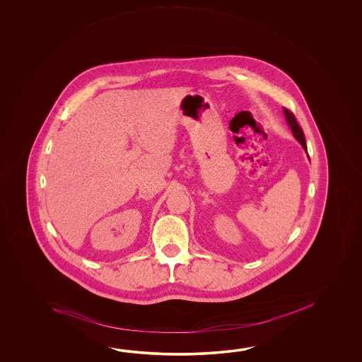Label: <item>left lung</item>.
Returning <instances> with one entry per match:
<instances>
[{"label": "left lung", "instance_id": "8db88e82", "mask_svg": "<svg viewBox=\"0 0 362 362\" xmlns=\"http://www.w3.org/2000/svg\"><path fill=\"white\" fill-rule=\"evenodd\" d=\"M284 114H285L286 122L288 124V127L291 128L293 137L300 142V145L303 146V148L307 151V144H305L304 133L301 131L300 125H299L298 122H296V119H295V116H293V112H291V111H288L287 108H284ZM308 158H309V156H308Z\"/></svg>", "mask_w": 362, "mask_h": 362}]
</instances>
